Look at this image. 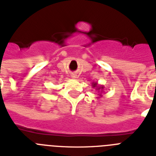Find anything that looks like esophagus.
Returning a JSON list of instances; mask_svg holds the SVG:
<instances>
[{"label": "esophagus", "mask_w": 156, "mask_h": 156, "mask_svg": "<svg viewBox=\"0 0 156 156\" xmlns=\"http://www.w3.org/2000/svg\"><path fill=\"white\" fill-rule=\"evenodd\" d=\"M71 78H73V79H75V78H78V75H77L76 73H72V74H71Z\"/></svg>", "instance_id": "obj_1"}]
</instances>
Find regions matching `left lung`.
Here are the masks:
<instances>
[{
	"mask_svg": "<svg viewBox=\"0 0 156 156\" xmlns=\"http://www.w3.org/2000/svg\"><path fill=\"white\" fill-rule=\"evenodd\" d=\"M91 85H92V87L95 88V90L98 91V95H99V96H98L97 98L102 97V96H103L102 94H103V92H104V86L99 85L97 82H95V83H94V82H93Z\"/></svg>",
	"mask_w": 156,
	"mask_h": 156,
	"instance_id": "obj_1",
	"label": "left lung"
}]
</instances>
